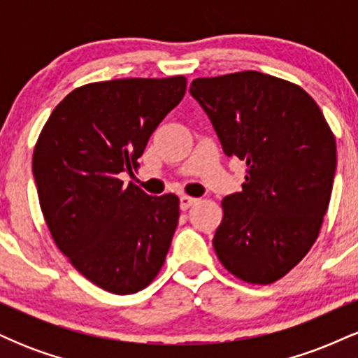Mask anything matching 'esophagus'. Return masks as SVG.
I'll list each match as a JSON object with an SVG mask.
<instances>
[{"instance_id": "1", "label": "esophagus", "mask_w": 358, "mask_h": 358, "mask_svg": "<svg viewBox=\"0 0 358 358\" xmlns=\"http://www.w3.org/2000/svg\"><path fill=\"white\" fill-rule=\"evenodd\" d=\"M196 202H199V199H193V196L183 195V196H180V208H182V210H188V208H190L192 205Z\"/></svg>"}]
</instances>
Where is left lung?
<instances>
[{
  "label": "left lung",
  "mask_w": 358,
  "mask_h": 358,
  "mask_svg": "<svg viewBox=\"0 0 358 358\" xmlns=\"http://www.w3.org/2000/svg\"><path fill=\"white\" fill-rule=\"evenodd\" d=\"M224 153L248 165L242 192L222 200L213 249L250 285L286 276L318 239L336 168L335 136L299 85L245 71L190 85Z\"/></svg>",
  "instance_id": "obj_1"
}]
</instances>
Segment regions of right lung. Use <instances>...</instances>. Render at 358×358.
I'll return each mask as SVG.
<instances>
[{"instance_id":"1","label":"right lung","mask_w":358,"mask_h":358,"mask_svg":"<svg viewBox=\"0 0 358 358\" xmlns=\"http://www.w3.org/2000/svg\"><path fill=\"white\" fill-rule=\"evenodd\" d=\"M185 90L183 76L85 84L53 109L35 145L48 231L73 268L109 293L145 289L165 262L180 199L151 196L119 175L139 166L150 136Z\"/></svg>"}]
</instances>
